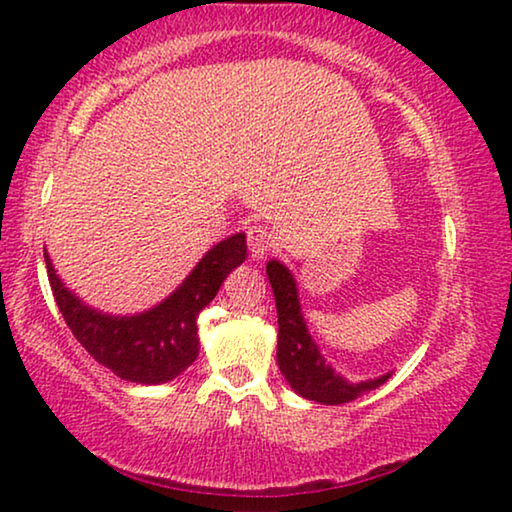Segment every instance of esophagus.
<instances>
[{
  "label": "esophagus",
  "mask_w": 512,
  "mask_h": 512,
  "mask_svg": "<svg viewBox=\"0 0 512 512\" xmlns=\"http://www.w3.org/2000/svg\"><path fill=\"white\" fill-rule=\"evenodd\" d=\"M247 244H249L251 256H254L256 261H258V258H263L272 247L270 230L261 226V223H254V226H249L247 228Z\"/></svg>",
  "instance_id": "obj_1"
}]
</instances>
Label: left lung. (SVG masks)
I'll return each instance as SVG.
<instances>
[{
  "label": "left lung",
  "instance_id": "left-lung-1",
  "mask_svg": "<svg viewBox=\"0 0 512 512\" xmlns=\"http://www.w3.org/2000/svg\"><path fill=\"white\" fill-rule=\"evenodd\" d=\"M265 272H268L277 303V363L284 380L296 394L324 405H340L354 401L389 380V375H382L377 380L352 384L335 373L319 354L317 342L307 333L305 319L300 314L296 279L279 261H270Z\"/></svg>",
  "mask_w": 512,
  "mask_h": 512
}]
</instances>
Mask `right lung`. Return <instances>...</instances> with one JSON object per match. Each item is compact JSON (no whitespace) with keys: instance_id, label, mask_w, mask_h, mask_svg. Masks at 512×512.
Instances as JSON below:
<instances>
[{"instance_id":"add662e5","label":"right lung","mask_w":512,"mask_h":512,"mask_svg":"<svg viewBox=\"0 0 512 512\" xmlns=\"http://www.w3.org/2000/svg\"><path fill=\"white\" fill-rule=\"evenodd\" d=\"M46 258L48 282L69 331L111 373L137 384H163L198 359V317L212 303L230 272L247 258V240L237 233L209 249L172 296L132 317H111L81 303Z\"/></svg>"}]
</instances>
